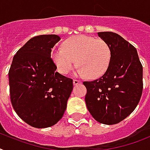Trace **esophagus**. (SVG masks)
Returning <instances> with one entry per match:
<instances>
[{
	"label": "esophagus",
	"mask_w": 150,
	"mask_h": 150,
	"mask_svg": "<svg viewBox=\"0 0 150 150\" xmlns=\"http://www.w3.org/2000/svg\"><path fill=\"white\" fill-rule=\"evenodd\" d=\"M73 82H74V85H75V86H76V85H78V84H80V83H81L80 80H73Z\"/></svg>",
	"instance_id": "1"
}]
</instances>
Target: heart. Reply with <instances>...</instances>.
<instances>
[{
  "label": "heart",
  "instance_id": "obj_1",
  "mask_svg": "<svg viewBox=\"0 0 150 150\" xmlns=\"http://www.w3.org/2000/svg\"><path fill=\"white\" fill-rule=\"evenodd\" d=\"M111 51L108 44L101 39L86 35L75 36L64 43V49L53 50L51 58L59 72L67 74L75 65L79 67L76 76L100 77L110 62Z\"/></svg>",
  "mask_w": 150,
  "mask_h": 150
}]
</instances>
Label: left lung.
Returning a JSON list of instances; mask_svg holds the SVG:
<instances>
[{
  "label": "left lung",
  "instance_id": "obj_1",
  "mask_svg": "<svg viewBox=\"0 0 150 150\" xmlns=\"http://www.w3.org/2000/svg\"><path fill=\"white\" fill-rule=\"evenodd\" d=\"M110 47L106 73L97 80L85 81V102L92 117L106 125L117 124L137 107L143 92V66L137 49L117 33L98 32Z\"/></svg>",
  "mask_w": 150,
  "mask_h": 150
}]
</instances>
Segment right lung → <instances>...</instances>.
<instances>
[{"instance_id": "1", "label": "right lung", "mask_w": 150, "mask_h": 150, "mask_svg": "<svg viewBox=\"0 0 150 150\" xmlns=\"http://www.w3.org/2000/svg\"><path fill=\"white\" fill-rule=\"evenodd\" d=\"M60 40L55 34L31 38L16 53L9 70L12 106L20 118L35 128L60 120L73 90L72 79L56 72L50 57Z\"/></svg>"}]
</instances>
